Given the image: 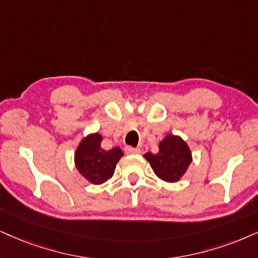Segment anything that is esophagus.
I'll return each mask as SVG.
<instances>
[{
  "label": "esophagus",
  "instance_id": "1",
  "mask_svg": "<svg viewBox=\"0 0 258 258\" xmlns=\"http://www.w3.org/2000/svg\"><path fill=\"white\" fill-rule=\"evenodd\" d=\"M124 152H125L126 154H140V153H141V149L130 147V146H126V147L124 148Z\"/></svg>",
  "mask_w": 258,
  "mask_h": 258
}]
</instances>
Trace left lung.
Here are the masks:
<instances>
[{
	"label": "left lung",
	"mask_w": 258,
	"mask_h": 258,
	"mask_svg": "<svg viewBox=\"0 0 258 258\" xmlns=\"http://www.w3.org/2000/svg\"><path fill=\"white\" fill-rule=\"evenodd\" d=\"M144 157L157 177L167 183L179 182L192 161L191 149L180 136L173 134L161 140L157 154L148 152Z\"/></svg>",
	"instance_id": "left-lung-1"
}]
</instances>
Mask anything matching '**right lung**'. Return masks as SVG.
Masks as SVG:
<instances>
[{"instance_id": "1", "label": "right lung", "mask_w": 258, "mask_h": 258, "mask_svg": "<svg viewBox=\"0 0 258 258\" xmlns=\"http://www.w3.org/2000/svg\"><path fill=\"white\" fill-rule=\"evenodd\" d=\"M103 136L99 133H91L81 141L74 153L76 170L91 184L99 185L113 176L114 168L123 152L119 147L104 149L101 147Z\"/></svg>"}]
</instances>
